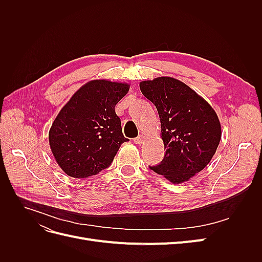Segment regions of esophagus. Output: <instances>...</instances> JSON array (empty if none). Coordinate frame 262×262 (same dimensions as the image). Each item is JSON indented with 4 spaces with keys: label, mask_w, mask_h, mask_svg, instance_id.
<instances>
[{
    "label": "esophagus",
    "mask_w": 262,
    "mask_h": 262,
    "mask_svg": "<svg viewBox=\"0 0 262 262\" xmlns=\"http://www.w3.org/2000/svg\"><path fill=\"white\" fill-rule=\"evenodd\" d=\"M144 140H145V137L144 136H139L138 138H136V139H134L133 141H134V143H136V144H142V143H143V142H144Z\"/></svg>",
    "instance_id": "obj_1"
}]
</instances>
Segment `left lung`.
Listing matches in <instances>:
<instances>
[{"label": "left lung", "mask_w": 262, "mask_h": 262, "mask_svg": "<svg viewBox=\"0 0 262 262\" xmlns=\"http://www.w3.org/2000/svg\"><path fill=\"white\" fill-rule=\"evenodd\" d=\"M140 90L161 119L166 154L149 167L175 185L191 179L207 166L221 141V123L209 102L188 85L169 76L142 81Z\"/></svg>", "instance_id": "left-lung-1"}]
</instances>
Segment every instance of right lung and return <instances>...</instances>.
I'll return each instance as SVG.
<instances>
[{
  "label": "right lung",
  "mask_w": 262,
  "mask_h": 262,
  "mask_svg": "<svg viewBox=\"0 0 262 262\" xmlns=\"http://www.w3.org/2000/svg\"><path fill=\"white\" fill-rule=\"evenodd\" d=\"M130 85L93 80L77 90L60 110L49 131L51 152L73 178H89L107 168L123 142L115 107Z\"/></svg>",
  "instance_id": "add662e5"
}]
</instances>
